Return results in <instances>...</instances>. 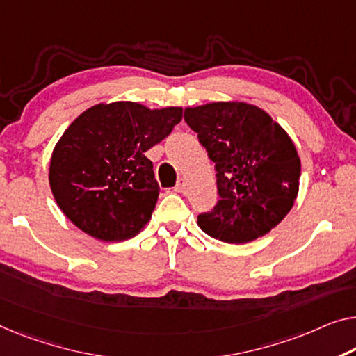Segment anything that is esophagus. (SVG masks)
<instances>
[{
  "instance_id": "34e87169",
  "label": "esophagus",
  "mask_w": 356,
  "mask_h": 356,
  "mask_svg": "<svg viewBox=\"0 0 356 356\" xmlns=\"http://www.w3.org/2000/svg\"><path fill=\"white\" fill-rule=\"evenodd\" d=\"M185 188H187V180H185V179H179L177 185H176V187H174V192H177V193H184V192H185Z\"/></svg>"
}]
</instances>
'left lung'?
Segmentation results:
<instances>
[{
  "label": "left lung",
  "mask_w": 356,
  "mask_h": 356,
  "mask_svg": "<svg viewBox=\"0 0 356 356\" xmlns=\"http://www.w3.org/2000/svg\"><path fill=\"white\" fill-rule=\"evenodd\" d=\"M216 163L220 200L198 216L209 236L245 245L275 229L299 193L300 158L283 127L257 105L230 100L185 108Z\"/></svg>",
  "instance_id": "obj_1"
}]
</instances>
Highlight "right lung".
I'll return each instance as SVG.
<instances>
[{
	"label": "right lung",
	"instance_id": "add662e5",
	"mask_svg": "<svg viewBox=\"0 0 356 356\" xmlns=\"http://www.w3.org/2000/svg\"><path fill=\"white\" fill-rule=\"evenodd\" d=\"M182 107L148 108L118 100L84 110L52 150L49 185L79 230L115 243L152 219L160 187L145 152L171 134Z\"/></svg>",
	"mask_w": 356,
	"mask_h": 356
}]
</instances>
